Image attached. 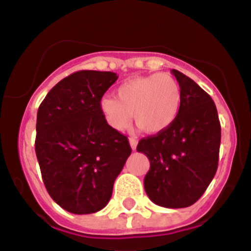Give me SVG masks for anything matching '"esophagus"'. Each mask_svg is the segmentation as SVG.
Listing matches in <instances>:
<instances>
[{"mask_svg":"<svg viewBox=\"0 0 251 251\" xmlns=\"http://www.w3.org/2000/svg\"><path fill=\"white\" fill-rule=\"evenodd\" d=\"M128 141H130V145H131V149L135 150L136 149V147H138V140L135 138H130L128 139Z\"/></svg>","mask_w":251,"mask_h":251,"instance_id":"obj_1","label":"esophagus"}]
</instances>
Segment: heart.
Instances as JSON below:
<instances>
[{
    "label": "heart",
    "mask_w": 251,
    "mask_h": 251,
    "mask_svg": "<svg viewBox=\"0 0 251 251\" xmlns=\"http://www.w3.org/2000/svg\"><path fill=\"white\" fill-rule=\"evenodd\" d=\"M182 104L178 82L167 73L127 79L116 89V99L106 96L100 110L108 125L123 131L134 119L144 131L158 134L177 119Z\"/></svg>",
    "instance_id": "1"
}]
</instances>
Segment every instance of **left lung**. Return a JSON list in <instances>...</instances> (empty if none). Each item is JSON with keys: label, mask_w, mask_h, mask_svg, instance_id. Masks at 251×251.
Segmentation results:
<instances>
[{"label": "left lung", "mask_w": 251, "mask_h": 251, "mask_svg": "<svg viewBox=\"0 0 251 251\" xmlns=\"http://www.w3.org/2000/svg\"><path fill=\"white\" fill-rule=\"evenodd\" d=\"M182 92L177 119L164 131L139 141L150 162L144 178L149 198L158 206L183 208L197 202L219 164L221 125L216 106L195 80L173 69Z\"/></svg>", "instance_id": "obj_1"}]
</instances>
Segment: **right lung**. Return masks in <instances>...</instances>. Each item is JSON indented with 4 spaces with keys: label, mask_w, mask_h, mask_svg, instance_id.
<instances>
[{
    "label": "right lung",
    "mask_w": 251,
    "mask_h": 251,
    "mask_svg": "<svg viewBox=\"0 0 251 251\" xmlns=\"http://www.w3.org/2000/svg\"><path fill=\"white\" fill-rule=\"evenodd\" d=\"M117 78L112 72H75L39 106L35 151L41 177L50 197L68 212L102 210L131 154L127 138L100 110L102 96Z\"/></svg>",
    "instance_id": "obj_1"
}]
</instances>
